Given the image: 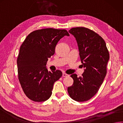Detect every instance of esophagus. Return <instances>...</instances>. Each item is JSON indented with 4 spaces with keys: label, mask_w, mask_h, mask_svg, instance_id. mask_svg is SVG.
Returning a JSON list of instances; mask_svg holds the SVG:
<instances>
[{
    "label": "esophagus",
    "mask_w": 123,
    "mask_h": 123,
    "mask_svg": "<svg viewBox=\"0 0 123 123\" xmlns=\"http://www.w3.org/2000/svg\"><path fill=\"white\" fill-rule=\"evenodd\" d=\"M69 76V75L65 73H62V76H63V77H66V76Z\"/></svg>",
    "instance_id": "esophagus-1"
}]
</instances>
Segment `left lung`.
I'll return each instance as SVG.
<instances>
[{
	"mask_svg": "<svg viewBox=\"0 0 123 123\" xmlns=\"http://www.w3.org/2000/svg\"><path fill=\"white\" fill-rule=\"evenodd\" d=\"M68 32L75 38L84 72L81 76L71 75L73 84L68 87L69 95L74 100H89L98 92L106 74L109 54L105 41L95 32L85 27H76Z\"/></svg>",
	"mask_w": 123,
	"mask_h": 123,
	"instance_id": "1",
	"label": "left lung"
}]
</instances>
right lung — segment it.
<instances>
[{"label":"right lung","instance_id":"add662e5","mask_svg":"<svg viewBox=\"0 0 123 123\" xmlns=\"http://www.w3.org/2000/svg\"><path fill=\"white\" fill-rule=\"evenodd\" d=\"M64 36H69L65 29L37 30L30 33L21 45L17 59L18 80L31 100L47 101L51 95L54 83L62 76L60 70L49 72L46 65Z\"/></svg>","mask_w":123,"mask_h":123}]
</instances>
